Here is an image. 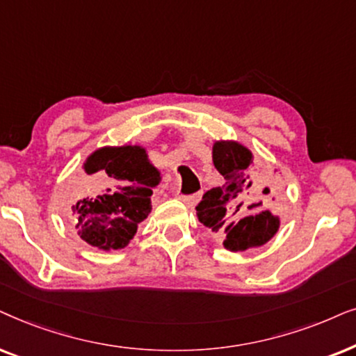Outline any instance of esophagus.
Listing matches in <instances>:
<instances>
[{"instance_id": "esophagus-1", "label": "esophagus", "mask_w": 356, "mask_h": 356, "mask_svg": "<svg viewBox=\"0 0 356 356\" xmlns=\"http://www.w3.org/2000/svg\"><path fill=\"white\" fill-rule=\"evenodd\" d=\"M177 198L184 203H187V205H193V203L198 202V198H200V193H193V195H182V193H177Z\"/></svg>"}]
</instances>
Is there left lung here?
<instances>
[{
    "label": "left lung",
    "mask_w": 356,
    "mask_h": 356,
    "mask_svg": "<svg viewBox=\"0 0 356 356\" xmlns=\"http://www.w3.org/2000/svg\"><path fill=\"white\" fill-rule=\"evenodd\" d=\"M213 164L225 182L202 197L195 208L200 222L222 236L225 248L233 252L272 239L280 220L265 208L270 191L254 168L252 153L234 141H216Z\"/></svg>",
    "instance_id": "obj_1"
}]
</instances>
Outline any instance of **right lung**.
<instances>
[{
	"label": "right lung",
	"mask_w": 356,
	"mask_h": 356,
	"mask_svg": "<svg viewBox=\"0 0 356 356\" xmlns=\"http://www.w3.org/2000/svg\"><path fill=\"white\" fill-rule=\"evenodd\" d=\"M84 191L71 207L76 231L88 244L122 249L151 213V195L159 184L158 169L140 146L101 148L84 163Z\"/></svg>",
	"instance_id": "add662e5"
}]
</instances>
